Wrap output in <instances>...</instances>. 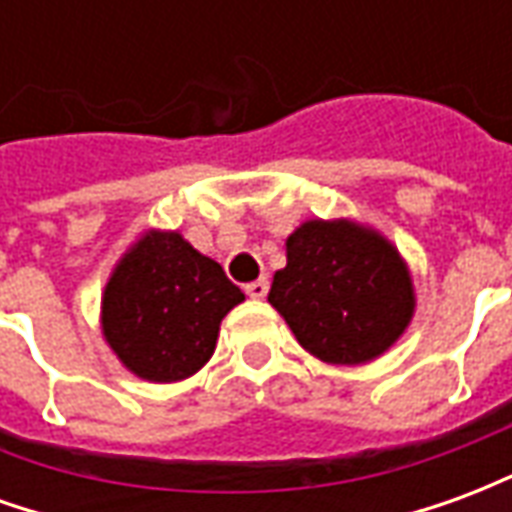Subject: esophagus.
Returning a JSON list of instances; mask_svg holds the SVG:
<instances>
[{
  "instance_id": "1",
  "label": "esophagus",
  "mask_w": 512,
  "mask_h": 512,
  "mask_svg": "<svg viewBox=\"0 0 512 512\" xmlns=\"http://www.w3.org/2000/svg\"><path fill=\"white\" fill-rule=\"evenodd\" d=\"M244 290H246V296H249V299H263V296L268 293V279L266 277L255 279V282H249Z\"/></svg>"
}]
</instances>
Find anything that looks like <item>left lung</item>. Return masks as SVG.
<instances>
[{"instance_id":"obj_1","label":"left lung","mask_w":512,"mask_h":512,"mask_svg":"<svg viewBox=\"0 0 512 512\" xmlns=\"http://www.w3.org/2000/svg\"><path fill=\"white\" fill-rule=\"evenodd\" d=\"M288 266L268 301L304 351L329 365H365L389 351L414 315V285L384 235L351 219H310L285 241Z\"/></svg>"}]
</instances>
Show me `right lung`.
I'll return each instance as SVG.
<instances>
[{"label":"right lung","instance_id":"obj_1","mask_svg":"<svg viewBox=\"0 0 512 512\" xmlns=\"http://www.w3.org/2000/svg\"><path fill=\"white\" fill-rule=\"evenodd\" d=\"M244 293L175 230H147L106 282L101 329L117 359L145 381L194 376L216 348L219 323Z\"/></svg>","mask_w":512,"mask_h":512}]
</instances>
